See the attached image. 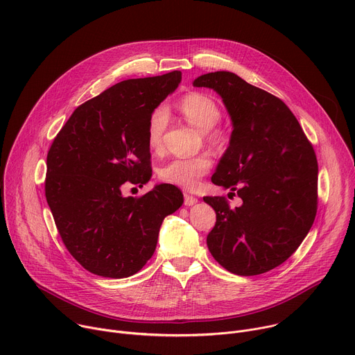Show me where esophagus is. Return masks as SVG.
Listing matches in <instances>:
<instances>
[{"label": "esophagus", "mask_w": 355, "mask_h": 355, "mask_svg": "<svg viewBox=\"0 0 355 355\" xmlns=\"http://www.w3.org/2000/svg\"><path fill=\"white\" fill-rule=\"evenodd\" d=\"M198 202V199L195 198V196H192V195H189V193H184V204L187 205V207H192V205H195Z\"/></svg>", "instance_id": "34e87169"}]
</instances>
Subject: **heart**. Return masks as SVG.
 <instances>
[{
	"label": "heart",
	"instance_id": "1",
	"mask_svg": "<svg viewBox=\"0 0 355 355\" xmlns=\"http://www.w3.org/2000/svg\"><path fill=\"white\" fill-rule=\"evenodd\" d=\"M178 110L191 126L200 133H205L212 146L223 147L227 143V137L222 130H214L220 121V110L211 96L200 92H191L180 101ZM168 119L170 112L166 105H159L151 111L147 121V144L151 150L162 147ZM211 167L212 162L205 155L174 159L160 170V177L168 184L192 189L202 177L209 173Z\"/></svg>",
	"mask_w": 355,
	"mask_h": 355
}]
</instances>
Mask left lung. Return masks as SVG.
Returning <instances> with one entry per match:
<instances>
[{
    "instance_id": "obj_1",
    "label": "left lung",
    "mask_w": 355,
    "mask_h": 355,
    "mask_svg": "<svg viewBox=\"0 0 355 355\" xmlns=\"http://www.w3.org/2000/svg\"><path fill=\"white\" fill-rule=\"evenodd\" d=\"M193 87L214 89L232 121L229 146L212 182L237 192L232 209L205 196L216 212L207 237L214 259L236 275L264 274L288 260L309 233L318 209V160L282 101L230 71L202 74ZM229 192V193H232Z\"/></svg>"
}]
</instances>
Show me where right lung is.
Returning <instances> with one entry per match:
<instances>
[{"mask_svg": "<svg viewBox=\"0 0 355 355\" xmlns=\"http://www.w3.org/2000/svg\"><path fill=\"white\" fill-rule=\"evenodd\" d=\"M181 71L121 81L80 105L47 153L46 199L70 254L89 272L126 278L155 254L160 226L184 202L171 184L141 198L125 184L151 178L147 121Z\"/></svg>", "mask_w": 355, "mask_h": 355, "instance_id": "obj_1", "label": "right lung"}]
</instances>
